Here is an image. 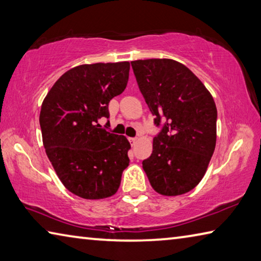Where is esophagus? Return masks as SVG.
Listing matches in <instances>:
<instances>
[{
  "instance_id": "1",
  "label": "esophagus",
  "mask_w": 261,
  "mask_h": 261,
  "mask_svg": "<svg viewBox=\"0 0 261 261\" xmlns=\"http://www.w3.org/2000/svg\"><path fill=\"white\" fill-rule=\"evenodd\" d=\"M129 141L131 143L132 146H134V145H136L137 143V138H129Z\"/></svg>"
}]
</instances>
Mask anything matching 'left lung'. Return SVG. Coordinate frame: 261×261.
<instances>
[{"label": "left lung", "instance_id": "8db88e82", "mask_svg": "<svg viewBox=\"0 0 261 261\" xmlns=\"http://www.w3.org/2000/svg\"><path fill=\"white\" fill-rule=\"evenodd\" d=\"M139 90L161 131L143 161L149 183L162 196L196 188L216 143L218 110L208 90L184 64L170 59L131 62Z\"/></svg>", "mask_w": 261, "mask_h": 261}]
</instances>
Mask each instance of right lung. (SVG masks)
<instances>
[{"label":"right lung","mask_w":261,"mask_h":261,"mask_svg":"<svg viewBox=\"0 0 261 261\" xmlns=\"http://www.w3.org/2000/svg\"><path fill=\"white\" fill-rule=\"evenodd\" d=\"M129 70V62L78 65L57 79L42 102L47 156L64 187L84 199L116 193L129 166V141L99 124L109 118V101L125 90Z\"/></svg>","instance_id":"add662e5"}]
</instances>
